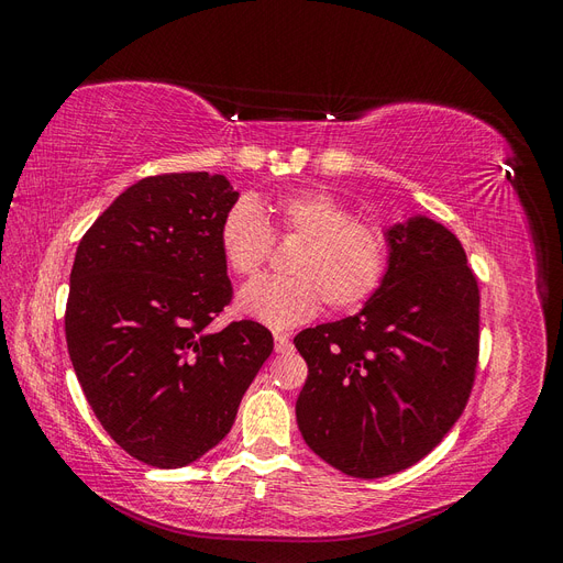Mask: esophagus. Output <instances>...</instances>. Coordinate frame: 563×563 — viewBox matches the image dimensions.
Instances as JSON below:
<instances>
[{"instance_id":"esophagus-1","label":"esophagus","mask_w":563,"mask_h":563,"mask_svg":"<svg viewBox=\"0 0 563 563\" xmlns=\"http://www.w3.org/2000/svg\"><path fill=\"white\" fill-rule=\"evenodd\" d=\"M291 350V340H288V333H275V352L286 354Z\"/></svg>"}]
</instances>
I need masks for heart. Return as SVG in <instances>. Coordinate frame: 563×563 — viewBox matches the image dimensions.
Here are the masks:
<instances>
[{
    "label": "heart",
    "mask_w": 563,
    "mask_h": 563,
    "mask_svg": "<svg viewBox=\"0 0 563 563\" xmlns=\"http://www.w3.org/2000/svg\"><path fill=\"white\" fill-rule=\"evenodd\" d=\"M275 236H298L284 277H258L236 296V310L269 329H291L312 319L321 300L354 310L378 291L389 265V240L380 225L352 218L345 201L323 190L282 192L263 207ZM220 255L240 277L258 272L272 234L258 203L236 199L220 220Z\"/></svg>",
    "instance_id": "b5f03b06"
}]
</instances>
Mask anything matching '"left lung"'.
<instances>
[{"instance_id":"8db88e82","label":"left lung","mask_w":563,"mask_h":563,"mask_svg":"<svg viewBox=\"0 0 563 563\" xmlns=\"http://www.w3.org/2000/svg\"><path fill=\"white\" fill-rule=\"evenodd\" d=\"M389 265L364 308L300 331V434L360 479L416 465L453 428L479 356V286L457 236L428 216L385 230Z\"/></svg>"}]
</instances>
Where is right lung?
I'll return each mask as SVG.
<instances>
[{
  "label": "right lung",
  "instance_id": "right-lung-1",
  "mask_svg": "<svg viewBox=\"0 0 563 563\" xmlns=\"http://www.w3.org/2000/svg\"><path fill=\"white\" fill-rule=\"evenodd\" d=\"M236 199L218 174L150 176L77 246L67 352L106 432L152 467H185L211 451L275 347L258 321L213 329L232 300L218 230Z\"/></svg>",
  "mask_w": 563,
  "mask_h": 563
}]
</instances>
